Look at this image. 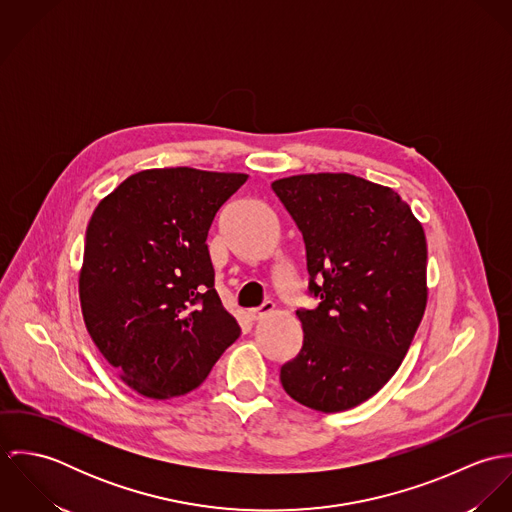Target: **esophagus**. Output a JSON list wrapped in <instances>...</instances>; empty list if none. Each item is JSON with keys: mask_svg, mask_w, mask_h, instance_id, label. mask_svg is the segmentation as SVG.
Segmentation results:
<instances>
[{"mask_svg": "<svg viewBox=\"0 0 512 512\" xmlns=\"http://www.w3.org/2000/svg\"><path fill=\"white\" fill-rule=\"evenodd\" d=\"M274 301H264L260 307H254V309H248V317L252 319V321H256V319H260V317H264V315H268V313H272L274 311Z\"/></svg>", "mask_w": 512, "mask_h": 512, "instance_id": "34e87169", "label": "esophagus"}]
</instances>
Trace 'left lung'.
<instances>
[{
  "instance_id": "obj_1",
  "label": "left lung",
  "mask_w": 512,
  "mask_h": 512,
  "mask_svg": "<svg viewBox=\"0 0 512 512\" xmlns=\"http://www.w3.org/2000/svg\"><path fill=\"white\" fill-rule=\"evenodd\" d=\"M301 230L315 309H299L303 347L282 366L295 402L343 412L402 365L428 303L422 222L390 187L351 173L272 183Z\"/></svg>"
}]
</instances>
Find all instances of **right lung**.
<instances>
[{"label":"right lung","instance_id":"right-lung-1","mask_svg":"<svg viewBox=\"0 0 512 512\" xmlns=\"http://www.w3.org/2000/svg\"><path fill=\"white\" fill-rule=\"evenodd\" d=\"M246 179L193 167L146 169L90 217L78 276L84 325L142 396L191 392L240 335L215 290L207 236Z\"/></svg>","mask_w":512,"mask_h":512}]
</instances>
